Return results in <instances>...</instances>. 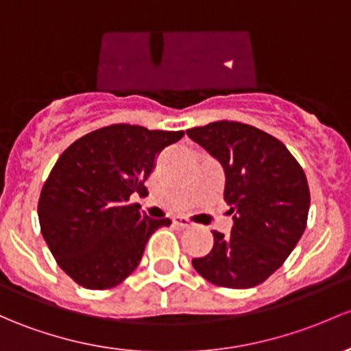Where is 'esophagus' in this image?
<instances>
[{
  "instance_id": "esophagus-1",
  "label": "esophagus",
  "mask_w": 351,
  "mask_h": 351,
  "mask_svg": "<svg viewBox=\"0 0 351 351\" xmlns=\"http://www.w3.org/2000/svg\"><path fill=\"white\" fill-rule=\"evenodd\" d=\"M173 223L178 225V227H182V228H190L191 225H193L190 220L185 219V217H175V219H173Z\"/></svg>"
}]
</instances>
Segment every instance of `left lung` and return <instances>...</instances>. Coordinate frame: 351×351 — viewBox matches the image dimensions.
<instances>
[{"mask_svg": "<svg viewBox=\"0 0 351 351\" xmlns=\"http://www.w3.org/2000/svg\"><path fill=\"white\" fill-rule=\"evenodd\" d=\"M186 134L222 163L223 200L234 213L230 234L212 230V250L191 264L215 286H257L281 267L308 223L304 171L278 138L249 124L215 121Z\"/></svg>", "mask_w": 351, "mask_h": 351, "instance_id": "obj_1", "label": "left lung"}]
</instances>
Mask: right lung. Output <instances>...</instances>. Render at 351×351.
Segmentation results:
<instances>
[{"mask_svg": "<svg viewBox=\"0 0 351 351\" xmlns=\"http://www.w3.org/2000/svg\"><path fill=\"white\" fill-rule=\"evenodd\" d=\"M183 131L110 124L73 141L38 198L40 230L62 271L86 289L116 287L139 265L146 242L169 219L129 204L146 193L158 154Z\"/></svg>", "mask_w": 351, "mask_h": 351, "instance_id": "obj_1", "label": "right lung"}]
</instances>
